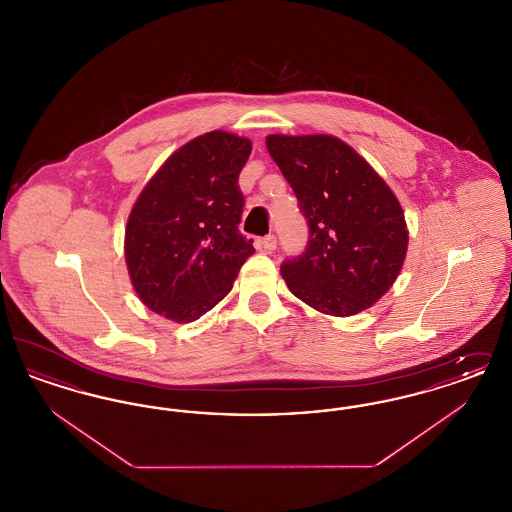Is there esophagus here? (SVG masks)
Instances as JSON below:
<instances>
[{
  "label": "esophagus",
  "mask_w": 512,
  "mask_h": 512,
  "mask_svg": "<svg viewBox=\"0 0 512 512\" xmlns=\"http://www.w3.org/2000/svg\"><path fill=\"white\" fill-rule=\"evenodd\" d=\"M261 245H263L267 251H274V249H276V236L268 234V236H265V238L261 240Z\"/></svg>",
  "instance_id": "esophagus-1"
}]
</instances>
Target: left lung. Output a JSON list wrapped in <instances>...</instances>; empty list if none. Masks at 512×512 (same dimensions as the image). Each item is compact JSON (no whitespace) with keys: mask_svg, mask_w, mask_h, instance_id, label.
Masks as SVG:
<instances>
[{"mask_svg":"<svg viewBox=\"0 0 512 512\" xmlns=\"http://www.w3.org/2000/svg\"><path fill=\"white\" fill-rule=\"evenodd\" d=\"M267 149L309 222L305 253L280 267L290 292L332 317L372 307L393 286L407 255L399 199L336 136L270 134Z\"/></svg>","mask_w":512,"mask_h":512,"instance_id":"8db88e82","label":"left lung"}]
</instances>
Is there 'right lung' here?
Listing matches in <instances>:
<instances>
[{
	"label": "right lung",
	"instance_id": "1",
	"mask_svg": "<svg viewBox=\"0 0 512 512\" xmlns=\"http://www.w3.org/2000/svg\"><path fill=\"white\" fill-rule=\"evenodd\" d=\"M251 142L224 130L176 149L138 195L124 230L130 282L153 313L194 322L232 290L253 240L238 230V176Z\"/></svg>",
	"mask_w": 512,
	"mask_h": 512
}]
</instances>
